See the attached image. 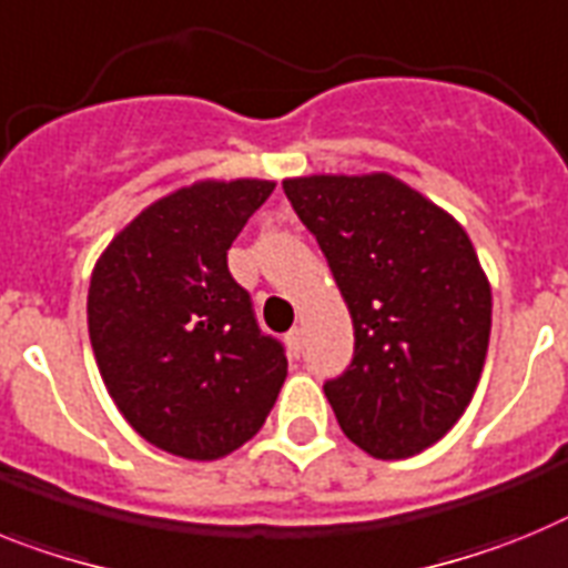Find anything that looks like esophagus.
<instances>
[{
  "label": "esophagus",
  "instance_id": "esophagus-1",
  "mask_svg": "<svg viewBox=\"0 0 568 568\" xmlns=\"http://www.w3.org/2000/svg\"><path fill=\"white\" fill-rule=\"evenodd\" d=\"M285 343H288V352L294 354V357H300V352H303V328H291V332L285 334Z\"/></svg>",
  "mask_w": 568,
  "mask_h": 568
}]
</instances>
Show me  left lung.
Instances as JSON below:
<instances>
[{
    "instance_id": "1",
    "label": "left lung",
    "mask_w": 568,
    "mask_h": 568,
    "mask_svg": "<svg viewBox=\"0 0 568 568\" xmlns=\"http://www.w3.org/2000/svg\"><path fill=\"white\" fill-rule=\"evenodd\" d=\"M317 236L354 323V359L325 383L352 443L412 457L463 417L491 332V285L475 245L440 205L392 174L283 182Z\"/></svg>"
}]
</instances>
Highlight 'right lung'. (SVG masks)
I'll list each match as a JSON object with an SVG mask.
<instances>
[{
  "instance_id": "right-lung-1",
  "label": "right lung",
  "mask_w": 568,
  "mask_h": 568,
  "mask_svg": "<svg viewBox=\"0 0 568 568\" xmlns=\"http://www.w3.org/2000/svg\"><path fill=\"white\" fill-rule=\"evenodd\" d=\"M268 180H202L134 216L93 265L88 334L131 428L185 460L248 443L288 374L260 332L229 248L271 196Z\"/></svg>"
}]
</instances>
